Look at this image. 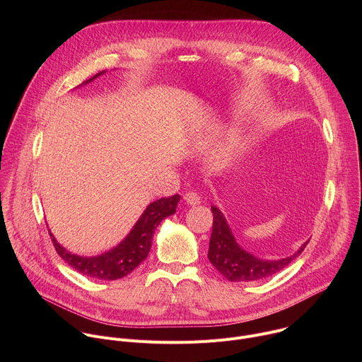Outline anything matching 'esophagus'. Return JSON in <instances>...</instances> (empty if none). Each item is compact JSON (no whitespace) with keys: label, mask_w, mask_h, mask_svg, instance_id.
<instances>
[{"label":"esophagus","mask_w":362,"mask_h":362,"mask_svg":"<svg viewBox=\"0 0 362 362\" xmlns=\"http://www.w3.org/2000/svg\"><path fill=\"white\" fill-rule=\"evenodd\" d=\"M185 202L189 204V206H196V204H200V196L194 192H187L185 196H183Z\"/></svg>","instance_id":"obj_1"}]
</instances>
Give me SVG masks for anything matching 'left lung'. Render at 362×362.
<instances>
[{"label": "left lung", "instance_id": "1", "mask_svg": "<svg viewBox=\"0 0 362 362\" xmlns=\"http://www.w3.org/2000/svg\"><path fill=\"white\" fill-rule=\"evenodd\" d=\"M214 228L209 242L208 257L211 264L230 282H250L265 279L286 268L305 249V242L293 255L269 261L261 259L245 250L235 239L223 214L212 206Z\"/></svg>", "mask_w": 362, "mask_h": 362}]
</instances>
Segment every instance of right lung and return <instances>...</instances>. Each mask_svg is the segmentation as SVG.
<instances>
[{
  "label": "right lung",
  "mask_w": 362,
  "mask_h": 362,
  "mask_svg": "<svg viewBox=\"0 0 362 362\" xmlns=\"http://www.w3.org/2000/svg\"><path fill=\"white\" fill-rule=\"evenodd\" d=\"M105 73V70L97 73L80 86L93 81L94 78ZM180 196L175 194L172 197H162L156 202H151L144 209L139 221L134 223L129 235L113 249L97 256H80L71 253L57 242V239L49 232V229L48 232L57 253L77 272L94 279L116 281L132 274L146 259L151 247L154 230H156V228L165 218L176 212Z\"/></svg>",
  "instance_id": "right-lung-1"
}]
</instances>
